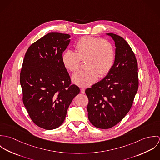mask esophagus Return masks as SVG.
<instances>
[{
  "label": "esophagus",
  "mask_w": 160,
  "mask_h": 160,
  "mask_svg": "<svg viewBox=\"0 0 160 160\" xmlns=\"http://www.w3.org/2000/svg\"><path fill=\"white\" fill-rule=\"evenodd\" d=\"M81 93H85L84 88H81Z\"/></svg>",
  "instance_id": "esophagus-1"
}]
</instances>
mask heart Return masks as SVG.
Instances as JSON below:
<instances>
[{
    "instance_id": "1",
    "label": "heart",
    "mask_w": 160,
    "mask_h": 160,
    "mask_svg": "<svg viewBox=\"0 0 160 160\" xmlns=\"http://www.w3.org/2000/svg\"><path fill=\"white\" fill-rule=\"evenodd\" d=\"M75 52L65 51L62 57L63 66L71 72L81 67L86 60L87 69L79 71L72 76V82L80 87H89L100 76L107 75L113 68L115 50L113 44L107 40L93 36H84L76 44Z\"/></svg>"
}]
</instances>
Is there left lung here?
Listing matches in <instances>:
<instances>
[{"label":"left lung","mask_w":160,"mask_h":160,"mask_svg":"<svg viewBox=\"0 0 160 160\" xmlns=\"http://www.w3.org/2000/svg\"><path fill=\"white\" fill-rule=\"evenodd\" d=\"M115 42L113 67L101 81L86 90L89 98L88 118L95 127L109 129L129 112L138 87L134 53L121 36L107 33Z\"/></svg>","instance_id":"left-lung-1"}]
</instances>
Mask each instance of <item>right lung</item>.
<instances>
[{
    "mask_svg": "<svg viewBox=\"0 0 160 160\" xmlns=\"http://www.w3.org/2000/svg\"><path fill=\"white\" fill-rule=\"evenodd\" d=\"M70 35L50 32L28 48L20 72L23 102L38 126L52 130L60 126L70 103L79 92L71 84L62 57Z\"/></svg>",
    "mask_w": 160,
    "mask_h": 160,
    "instance_id": "add662e5",
    "label": "right lung"
}]
</instances>
